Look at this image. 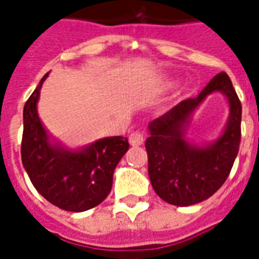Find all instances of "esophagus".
I'll list each match as a JSON object with an SVG mask.
<instances>
[{"mask_svg":"<svg viewBox=\"0 0 259 259\" xmlns=\"http://www.w3.org/2000/svg\"><path fill=\"white\" fill-rule=\"evenodd\" d=\"M129 143L130 146L133 147L141 146V144L144 143V136L141 135L140 132H135V133H132V135L129 136Z\"/></svg>","mask_w":259,"mask_h":259,"instance_id":"obj_1","label":"esophagus"}]
</instances>
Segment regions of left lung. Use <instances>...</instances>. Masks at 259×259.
Masks as SVG:
<instances>
[{
	"mask_svg": "<svg viewBox=\"0 0 259 259\" xmlns=\"http://www.w3.org/2000/svg\"><path fill=\"white\" fill-rule=\"evenodd\" d=\"M221 92L229 104L228 122L215 141L195 143L187 137L192 115L208 95ZM241 104L225 72L198 97L182 101L148 124L146 150L152 189L163 201L189 206L209 198L228 179L241 137Z\"/></svg>",
	"mask_w": 259,
	"mask_h": 259,
	"instance_id": "1",
	"label": "left lung"
}]
</instances>
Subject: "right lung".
I'll return each mask as SVG.
<instances>
[{"mask_svg": "<svg viewBox=\"0 0 259 259\" xmlns=\"http://www.w3.org/2000/svg\"><path fill=\"white\" fill-rule=\"evenodd\" d=\"M46 73L23 108L22 163L36 190L61 209L83 212L107 198L115 168L129 150L126 137L113 136L72 148L42 124L37 104Z\"/></svg>", "mask_w": 259, "mask_h": 259, "instance_id": "add662e5", "label": "right lung"}]
</instances>
